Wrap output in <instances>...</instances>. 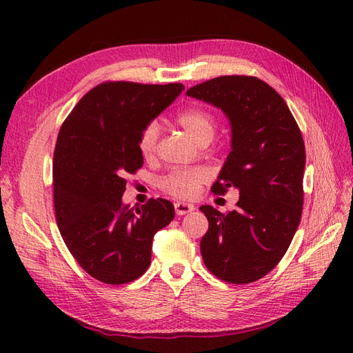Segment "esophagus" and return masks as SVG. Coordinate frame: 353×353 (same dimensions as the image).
<instances>
[{"instance_id":"esophagus-1","label":"esophagus","mask_w":353,"mask_h":353,"mask_svg":"<svg viewBox=\"0 0 353 353\" xmlns=\"http://www.w3.org/2000/svg\"><path fill=\"white\" fill-rule=\"evenodd\" d=\"M174 211L177 215H185V214L194 211V205L181 203V201H177V203H174Z\"/></svg>"}]
</instances>
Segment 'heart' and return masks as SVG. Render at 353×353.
<instances>
[{
    "mask_svg": "<svg viewBox=\"0 0 353 353\" xmlns=\"http://www.w3.org/2000/svg\"><path fill=\"white\" fill-rule=\"evenodd\" d=\"M176 121L200 145L209 144L216 130L215 117L208 109L200 106H192L182 110L177 115ZM159 134L161 129L156 121H150L142 127L138 137V150L144 159H152L156 154ZM208 179L209 172L205 168H182L171 171L162 177L159 186L163 192H167L171 197L188 200L196 196L201 185L208 182Z\"/></svg>",
    "mask_w": 353,
    "mask_h": 353,
    "instance_id": "b5f03b06",
    "label": "heart"
}]
</instances>
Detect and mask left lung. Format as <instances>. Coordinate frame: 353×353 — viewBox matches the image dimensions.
I'll return each mask as SVG.
<instances>
[{
  "mask_svg": "<svg viewBox=\"0 0 353 353\" xmlns=\"http://www.w3.org/2000/svg\"><path fill=\"white\" fill-rule=\"evenodd\" d=\"M186 95L214 104L230 119L232 152L211 191H239L235 211L200 208L209 223L201 256L219 279L252 283L279 264L302 219V132L282 97L258 77H215Z\"/></svg>",
  "mask_w": 353,
  "mask_h": 353,
  "instance_id": "left-lung-1",
  "label": "left lung"
}]
</instances>
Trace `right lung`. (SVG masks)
I'll return each instance as SVG.
<instances>
[{
    "mask_svg": "<svg viewBox=\"0 0 353 353\" xmlns=\"http://www.w3.org/2000/svg\"><path fill=\"white\" fill-rule=\"evenodd\" d=\"M182 83L103 81L66 117L52 159L59 230L79 265L94 279L123 285L147 272L154 234L174 219V206L150 199L124 206L125 177L144 163L138 137L176 100Z\"/></svg>",
    "mask_w": 353,
    "mask_h": 353,
    "instance_id": "right-lung-1",
    "label": "right lung"
}]
</instances>
